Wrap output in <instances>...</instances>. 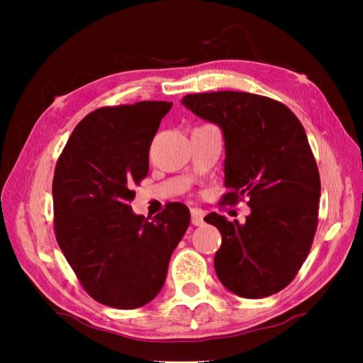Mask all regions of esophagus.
I'll return each instance as SVG.
<instances>
[{
	"instance_id": "1",
	"label": "esophagus",
	"mask_w": 363,
	"mask_h": 363,
	"mask_svg": "<svg viewBox=\"0 0 363 363\" xmlns=\"http://www.w3.org/2000/svg\"><path fill=\"white\" fill-rule=\"evenodd\" d=\"M203 218H204V212L199 207L191 208V221L194 225H201L203 224Z\"/></svg>"
}]
</instances>
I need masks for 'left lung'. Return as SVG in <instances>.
Masks as SVG:
<instances>
[{"instance_id": "obj_1", "label": "left lung", "mask_w": 363, "mask_h": 363, "mask_svg": "<svg viewBox=\"0 0 363 363\" xmlns=\"http://www.w3.org/2000/svg\"><path fill=\"white\" fill-rule=\"evenodd\" d=\"M182 103L223 128L225 140L224 204L248 199L245 224L208 213L223 242L216 276L244 298L284 289L309 255L321 195L306 131L291 108L272 98L235 91L191 94Z\"/></svg>"}]
</instances>
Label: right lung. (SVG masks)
Wrapping results in <instances>:
<instances>
[{
	"instance_id": "obj_1",
	"label": "right lung",
	"mask_w": 363,
	"mask_h": 363,
	"mask_svg": "<svg viewBox=\"0 0 363 363\" xmlns=\"http://www.w3.org/2000/svg\"><path fill=\"white\" fill-rule=\"evenodd\" d=\"M171 107L139 101L96 108L74 128L54 169L57 244L83 289L116 309H138L160 292L191 223L183 203H168L152 219L130 206Z\"/></svg>"
}]
</instances>
